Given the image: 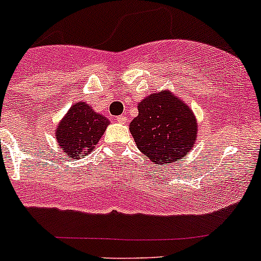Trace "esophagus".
Wrapping results in <instances>:
<instances>
[{"mask_svg":"<svg viewBox=\"0 0 261 261\" xmlns=\"http://www.w3.org/2000/svg\"><path fill=\"white\" fill-rule=\"evenodd\" d=\"M116 120H117V122H120V123L127 122V117H126V116H117V117H116Z\"/></svg>","mask_w":261,"mask_h":261,"instance_id":"obj_1","label":"esophagus"}]
</instances>
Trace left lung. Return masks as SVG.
<instances>
[{"label": "left lung", "instance_id": "left-lung-1", "mask_svg": "<svg viewBox=\"0 0 261 261\" xmlns=\"http://www.w3.org/2000/svg\"><path fill=\"white\" fill-rule=\"evenodd\" d=\"M130 123L139 150L156 164L186 156L196 141L197 122L191 109L172 92L147 96Z\"/></svg>", "mask_w": 261, "mask_h": 261}]
</instances>
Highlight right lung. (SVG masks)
I'll use <instances>...</instances> for the list:
<instances>
[{"label": "right lung", "instance_id": "add662e5", "mask_svg": "<svg viewBox=\"0 0 261 261\" xmlns=\"http://www.w3.org/2000/svg\"><path fill=\"white\" fill-rule=\"evenodd\" d=\"M109 123L106 117L96 114L88 105L78 102L55 128L57 141L65 155L83 158L98 144Z\"/></svg>", "mask_w": 261, "mask_h": 261}]
</instances>
